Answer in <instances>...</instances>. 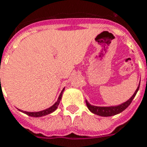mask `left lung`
Listing matches in <instances>:
<instances>
[{"mask_svg": "<svg viewBox=\"0 0 147 147\" xmlns=\"http://www.w3.org/2000/svg\"><path fill=\"white\" fill-rule=\"evenodd\" d=\"M140 84H139V86H138L136 90V92L134 93V94L131 96V98L128 100L125 103H123V104H120V105H118V106H111V107H97V106L91 105L90 103H88L87 100H86V106H87L88 109L90 110L91 112L95 114V115H100V116L109 117V116H113V115H118L119 113L122 112L124 110H125L130 105L132 100L134 99V97L136 95V93H137L139 88H140Z\"/></svg>", "mask_w": 147, "mask_h": 147, "instance_id": "obj_1", "label": "left lung"}]
</instances>
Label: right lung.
I'll list each match as a JSON object with an SVG mask.
<instances>
[{
	"mask_svg": "<svg viewBox=\"0 0 147 147\" xmlns=\"http://www.w3.org/2000/svg\"><path fill=\"white\" fill-rule=\"evenodd\" d=\"M64 90H65V88L63 89L62 91H61V93L59 95V97L57 99V102L55 103V104L51 106V107H49L46 110H43V111H37V112H28V111H21V110H19L20 111L22 112L25 113L26 115H29V116H31V117H34V118H38V117H42V116H45L47 115H49V114H51V113L54 112L55 110L57 109V107H58V105L60 104V101L61 100V96H62V93L64 92Z\"/></svg>",
	"mask_w": 147,
	"mask_h": 147,
	"instance_id": "right-lung-1",
	"label": "right lung"
}]
</instances>
